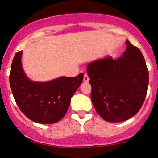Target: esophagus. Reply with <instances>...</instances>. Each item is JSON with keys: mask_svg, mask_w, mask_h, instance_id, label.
Listing matches in <instances>:
<instances>
[{"mask_svg": "<svg viewBox=\"0 0 158 158\" xmlns=\"http://www.w3.org/2000/svg\"><path fill=\"white\" fill-rule=\"evenodd\" d=\"M89 78L88 75H84V76H83V81L84 82H89Z\"/></svg>", "mask_w": 158, "mask_h": 158, "instance_id": "34e87169", "label": "esophagus"}]
</instances>
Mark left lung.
I'll return each mask as SVG.
<instances>
[{"mask_svg": "<svg viewBox=\"0 0 158 158\" xmlns=\"http://www.w3.org/2000/svg\"><path fill=\"white\" fill-rule=\"evenodd\" d=\"M123 56H107L87 65L91 98L98 114L111 123L127 120L139 112L145 101L149 71L140 50L129 40Z\"/></svg>", "mask_w": 158, "mask_h": 158, "instance_id": "left-lung-1", "label": "left lung"}]
</instances>
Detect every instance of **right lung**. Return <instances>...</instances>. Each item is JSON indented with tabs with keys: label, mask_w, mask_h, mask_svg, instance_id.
Returning <instances> with one entry per match:
<instances>
[{
	"label": "right lung",
	"mask_w": 158,
	"mask_h": 158,
	"mask_svg": "<svg viewBox=\"0 0 158 158\" xmlns=\"http://www.w3.org/2000/svg\"><path fill=\"white\" fill-rule=\"evenodd\" d=\"M23 51L18 52L12 60L9 83L16 103L29 119L38 123L51 124L64 118L71 98L82 83L83 74L76 77L38 82L31 81L21 64Z\"/></svg>",
	"instance_id": "1"
}]
</instances>
